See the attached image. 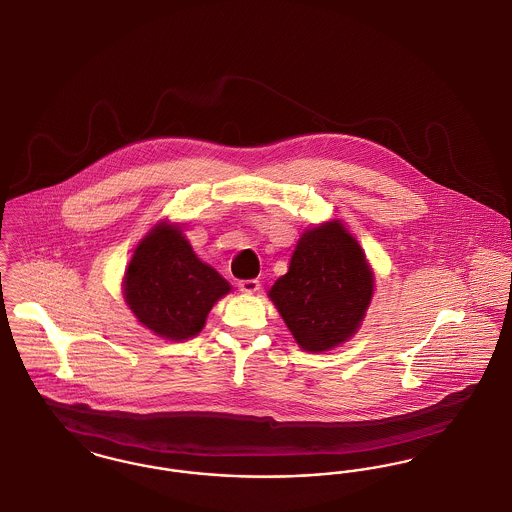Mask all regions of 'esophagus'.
Segmentation results:
<instances>
[{
	"instance_id": "34e87169",
	"label": "esophagus",
	"mask_w": 512,
	"mask_h": 512,
	"mask_svg": "<svg viewBox=\"0 0 512 512\" xmlns=\"http://www.w3.org/2000/svg\"><path fill=\"white\" fill-rule=\"evenodd\" d=\"M239 291L244 295H254L260 289V281L258 279H241L239 283Z\"/></svg>"
}]
</instances>
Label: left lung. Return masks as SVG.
Returning <instances> with one entry per match:
<instances>
[{"instance_id":"obj_1","label":"left lung","mask_w":512,"mask_h":512,"mask_svg":"<svg viewBox=\"0 0 512 512\" xmlns=\"http://www.w3.org/2000/svg\"><path fill=\"white\" fill-rule=\"evenodd\" d=\"M374 295V273L356 239L339 221L306 229L289 271L269 298L300 349L323 352L350 339Z\"/></svg>"}]
</instances>
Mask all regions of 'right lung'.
Listing matches in <instances>:
<instances>
[{"instance_id":"obj_1","label":"right lung","mask_w":512,"mask_h":512,"mask_svg":"<svg viewBox=\"0 0 512 512\" xmlns=\"http://www.w3.org/2000/svg\"><path fill=\"white\" fill-rule=\"evenodd\" d=\"M229 291L216 269L194 254L181 227L167 221L138 243L123 281L138 322L169 341L198 335L212 306Z\"/></svg>"}]
</instances>
